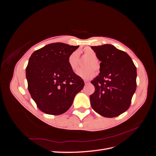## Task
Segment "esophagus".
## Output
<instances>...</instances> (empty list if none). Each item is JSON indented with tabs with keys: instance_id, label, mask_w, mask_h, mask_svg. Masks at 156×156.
Listing matches in <instances>:
<instances>
[{
	"instance_id": "1",
	"label": "esophagus",
	"mask_w": 156,
	"mask_h": 156,
	"mask_svg": "<svg viewBox=\"0 0 156 156\" xmlns=\"http://www.w3.org/2000/svg\"><path fill=\"white\" fill-rule=\"evenodd\" d=\"M84 84H87L89 83V81H87V80H84Z\"/></svg>"
}]
</instances>
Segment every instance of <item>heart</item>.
<instances>
[{
  "instance_id": "1",
  "label": "heart",
  "mask_w": 156,
  "mask_h": 156,
  "mask_svg": "<svg viewBox=\"0 0 156 156\" xmlns=\"http://www.w3.org/2000/svg\"><path fill=\"white\" fill-rule=\"evenodd\" d=\"M83 56L88 60L84 66L87 68L79 69L76 72V74L84 79H89L93 77L96 75V70H99L100 68V64L97 60V55L96 52L90 48H84L79 51ZM68 64L72 70H76L79 66V53L77 52H73L68 57Z\"/></svg>"
}]
</instances>
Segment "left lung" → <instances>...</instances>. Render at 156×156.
<instances>
[{
    "label": "left lung",
    "instance_id": "obj_1",
    "mask_svg": "<svg viewBox=\"0 0 156 156\" xmlns=\"http://www.w3.org/2000/svg\"><path fill=\"white\" fill-rule=\"evenodd\" d=\"M101 61L100 73L91 83L95 92L90 96L93 109L113 118L128 109L136 88V69L126 52L110 44L92 46Z\"/></svg>",
    "mask_w": 156,
    "mask_h": 156
}]
</instances>
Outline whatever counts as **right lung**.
Returning a JSON list of instances; mask_svg holds the SVG:
<instances>
[{
    "instance_id": "obj_1",
    "label": "right lung",
    "mask_w": 156,
    "mask_h": 156,
    "mask_svg": "<svg viewBox=\"0 0 156 156\" xmlns=\"http://www.w3.org/2000/svg\"><path fill=\"white\" fill-rule=\"evenodd\" d=\"M79 45L53 43L35 51L26 68L28 89L39 109L59 115L72 106L83 88V80L68 64L69 56Z\"/></svg>"
}]
</instances>
